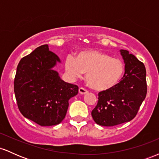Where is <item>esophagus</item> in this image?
<instances>
[{"label": "esophagus", "mask_w": 159, "mask_h": 159, "mask_svg": "<svg viewBox=\"0 0 159 159\" xmlns=\"http://www.w3.org/2000/svg\"><path fill=\"white\" fill-rule=\"evenodd\" d=\"M78 92H79L80 94L85 95V94H87V93H88V91H87V90H85V89L83 88V87H80L79 90H78Z\"/></svg>", "instance_id": "esophagus-1"}]
</instances>
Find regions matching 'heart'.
Instances as JSON below:
<instances>
[{
	"mask_svg": "<svg viewBox=\"0 0 159 159\" xmlns=\"http://www.w3.org/2000/svg\"><path fill=\"white\" fill-rule=\"evenodd\" d=\"M65 69L73 78L84 72L86 82L93 90L105 91L113 88L123 77L124 66L120 60L100 50H87L79 52L74 57L68 56Z\"/></svg>",
	"mask_w": 159,
	"mask_h": 159,
	"instance_id": "b5f03b06",
	"label": "heart"
}]
</instances>
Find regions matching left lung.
I'll list each match as a JSON object with an SVG mask.
<instances>
[{
	"mask_svg": "<svg viewBox=\"0 0 159 159\" xmlns=\"http://www.w3.org/2000/svg\"><path fill=\"white\" fill-rule=\"evenodd\" d=\"M125 73L113 88L98 93V103L92 111L96 123L114 126L134 119L147 96L146 69L143 63L129 51L121 49Z\"/></svg>",
	"mask_w": 159,
	"mask_h": 159,
	"instance_id": "obj_1",
	"label": "left lung"
}]
</instances>
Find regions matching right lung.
Here are the masks:
<instances>
[{
	"label": "right lung",
	"instance_id": "obj_1",
	"mask_svg": "<svg viewBox=\"0 0 159 159\" xmlns=\"http://www.w3.org/2000/svg\"><path fill=\"white\" fill-rule=\"evenodd\" d=\"M61 60L48 45L36 48L21 58L14 80V92L20 112L42 126L61 123L69 100L78 93V87L61 79L54 69Z\"/></svg>",
	"mask_w": 159,
	"mask_h": 159
}]
</instances>
